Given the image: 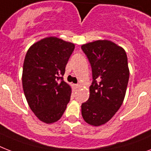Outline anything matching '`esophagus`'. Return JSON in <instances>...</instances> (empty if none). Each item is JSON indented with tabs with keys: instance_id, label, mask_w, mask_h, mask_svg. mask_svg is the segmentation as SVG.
I'll return each instance as SVG.
<instances>
[{
	"instance_id": "34e87169",
	"label": "esophagus",
	"mask_w": 151,
	"mask_h": 151,
	"mask_svg": "<svg viewBox=\"0 0 151 151\" xmlns=\"http://www.w3.org/2000/svg\"><path fill=\"white\" fill-rule=\"evenodd\" d=\"M73 86L75 87V89H78V88L80 87V85H79V84H74V85H73Z\"/></svg>"
}]
</instances>
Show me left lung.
<instances>
[{
  "mask_svg": "<svg viewBox=\"0 0 151 151\" xmlns=\"http://www.w3.org/2000/svg\"><path fill=\"white\" fill-rule=\"evenodd\" d=\"M90 62L93 83L89 99L82 104V116L89 125L105 124L120 108L129 80L125 50L108 40H98L82 45Z\"/></svg>",
  "mask_w": 151,
  "mask_h": 151,
  "instance_id": "1",
  "label": "left lung"
}]
</instances>
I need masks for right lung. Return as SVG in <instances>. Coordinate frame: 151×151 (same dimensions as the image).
<instances>
[{"label": "right lung", "instance_id": "obj_1", "mask_svg": "<svg viewBox=\"0 0 151 151\" xmlns=\"http://www.w3.org/2000/svg\"><path fill=\"white\" fill-rule=\"evenodd\" d=\"M74 48L73 43L48 37L26 53L22 72L24 96L35 115L48 124L62 117L70 100L72 89L62 76Z\"/></svg>", "mask_w": 151, "mask_h": 151}]
</instances>
